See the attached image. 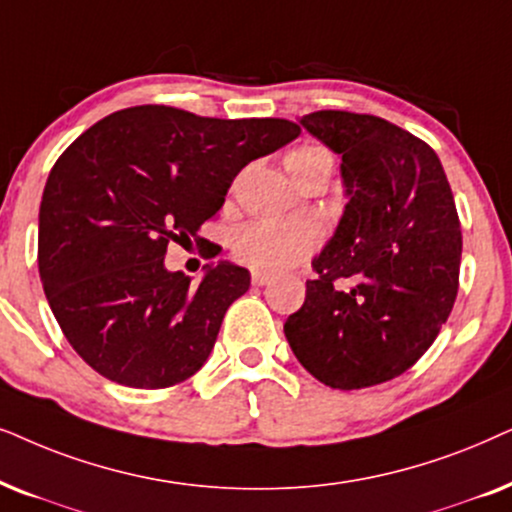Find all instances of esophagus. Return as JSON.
Masks as SVG:
<instances>
[{
    "label": "esophagus",
    "mask_w": 512,
    "mask_h": 512,
    "mask_svg": "<svg viewBox=\"0 0 512 512\" xmlns=\"http://www.w3.org/2000/svg\"><path fill=\"white\" fill-rule=\"evenodd\" d=\"M274 278L267 274H260V271H252V285H269Z\"/></svg>",
    "instance_id": "1"
}]
</instances>
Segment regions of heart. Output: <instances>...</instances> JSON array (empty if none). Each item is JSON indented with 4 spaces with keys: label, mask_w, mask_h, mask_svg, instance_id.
Returning a JSON list of instances; mask_svg holds the SVG:
<instances>
[{
    "label": "heart",
    "mask_w": 512,
    "mask_h": 512,
    "mask_svg": "<svg viewBox=\"0 0 512 512\" xmlns=\"http://www.w3.org/2000/svg\"><path fill=\"white\" fill-rule=\"evenodd\" d=\"M323 163H332V159L320 145H297L285 154V168L299 185ZM320 238L323 234L311 222L255 220L236 231L234 255L245 267L276 276L311 257L318 250Z\"/></svg>",
    "instance_id": "b5f03b06"
}]
</instances>
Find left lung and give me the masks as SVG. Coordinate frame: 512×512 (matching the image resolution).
I'll return each instance as SVG.
<instances>
[{"label": "left lung", "instance_id": "left-lung-1", "mask_svg": "<svg viewBox=\"0 0 512 512\" xmlns=\"http://www.w3.org/2000/svg\"><path fill=\"white\" fill-rule=\"evenodd\" d=\"M299 124L342 156L349 203L285 337L325 386L384 384L424 356L452 313L461 264L452 189L438 154L391 121L320 109Z\"/></svg>", "mask_w": 512, "mask_h": 512}]
</instances>
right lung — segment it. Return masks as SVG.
<instances>
[{
    "label": "right lung",
    "mask_w": 512,
    "mask_h": 512,
    "mask_svg": "<svg viewBox=\"0 0 512 512\" xmlns=\"http://www.w3.org/2000/svg\"><path fill=\"white\" fill-rule=\"evenodd\" d=\"M297 135L288 119L140 105L65 149L39 208V276L60 330L95 372L168 388L201 370L250 274L217 262L194 285L166 269L168 243L196 241L241 168Z\"/></svg>",
    "instance_id": "obj_1"
}]
</instances>
